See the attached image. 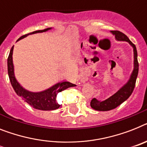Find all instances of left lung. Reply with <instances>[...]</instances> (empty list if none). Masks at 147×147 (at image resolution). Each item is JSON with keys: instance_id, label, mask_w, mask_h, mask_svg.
Returning a JSON list of instances; mask_svg holds the SVG:
<instances>
[{"instance_id": "1", "label": "left lung", "mask_w": 147, "mask_h": 147, "mask_svg": "<svg viewBox=\"0 0 147 147\" xmlns=\"http://www.w3.org/2000/svg\"><path fill=\"white\" fill-rule=\"evenodd\" d=\"M110 32L113 35H115V38L119 41H127L129 43V45L133 47L134 51V69L132 71L129 79L127 81L115 94L113 96L109 97L108 99L103 101H100L94 98L90 102V107L91 108L97 111H109L113 109L116 108L121 105L123 102L128 99L132 92L134 88L135 87L136 79L138 75V69H139V64L138 61V52L135 45L129 40L125 34L119 31H110Z\"/></svg>"}]
</instances>
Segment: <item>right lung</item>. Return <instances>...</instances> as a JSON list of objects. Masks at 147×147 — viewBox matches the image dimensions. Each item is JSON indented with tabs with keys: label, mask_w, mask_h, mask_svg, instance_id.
<instances>
[{
	"label": "right lung",
	"mask_w": 147,
	"mask_h": 147,
	"mask_svg": "<svg viewBox=\"0 0 147 147\" xmlns=\"http://www.w3.org/2000/svg\"><path fill=\"white\" fill-rule=\"evenodd\" d=\"M52 29V28H47L43 30L34 31L31 32L29 34H25L20 37V38L16 40V42L21 39L26 38L29 34H36V33H42V32H47ZM13 47H12L11 50L9 51V57L7 59V70L8 76H9V81L13 88L15 92L18 96L22 97L24 100L32 107L39 110L49 111L54 110L59 107L57 100V96L58 93L61 92L71 87H75L76 84H71L70 82L63 80L62 82H58L57 84H53L51 88H47L46 90L39 91V92H32L30 90L25 89L21 84L18 82L16 78L15 73H14V65L13 63Z\"/></svg>",
	"instance_id": "1"
}]
</instances>
